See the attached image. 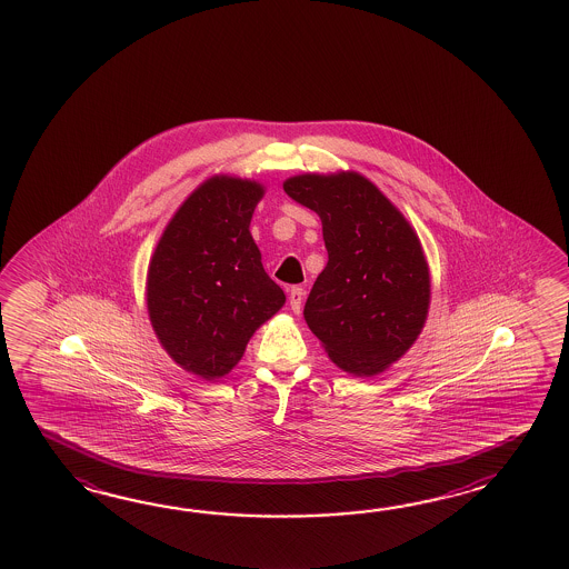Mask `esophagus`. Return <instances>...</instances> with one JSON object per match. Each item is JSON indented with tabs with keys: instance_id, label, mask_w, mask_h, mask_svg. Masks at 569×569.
Returning <instances> with one entry per match:
<instances>
[{
	"instance_id": "esophagus-1",
	"label": "esophagus",
	"mask_w": 569,
	"mask_h": 569,
	"mask_svg": "<svg viewBox=\"0 0 569 569\" xmlns=\"http://www.w3.org/2000/svg\"><path fill=\"white\" fill-rule=\"evenodd\" d=\"M302 299H305V290H302L301 287H292V289L289 290V302L292 313H301Z\"/></svg>"
}]
</instances>
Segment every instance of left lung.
Masks as SVG:
<instances>
[{
    "label": "left lung",
    "mask_w": 569,
    "mask_h": 569,
    "mask_svg": "<svg viewBox=\"0 0 569 569\" xmlns=\"http://www.w3.org/2000/svg\"><path fill=\"white\" fill-rule=\"evenodd\" d=\"M282 187L321 218L329 256L305 302L307 326L341 370L385 372L419 338L429 311V267L417 233L358 172L299 174Z\"/></svg>",
    "instance_id": "8db88e82"
}]
</instances>
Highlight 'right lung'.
Masks as SVG:
<instances>
[{"instance_id": "1", "label": "right lung", "mask_w": 569, "mask_h": 569, "mask_svg": "<svg viewBox=\"0 0 569 569\" xmlns=\"http://www.w3.org/2000/svg\"><path fill=\"white\" fill-rule=\"evenodd\" d=\"M260 182L211 177L172 216L148 267L150 323L170 358L216 380L242 360L256 329L284 305L250 221Z\"/></svg>"}]
</instances>
